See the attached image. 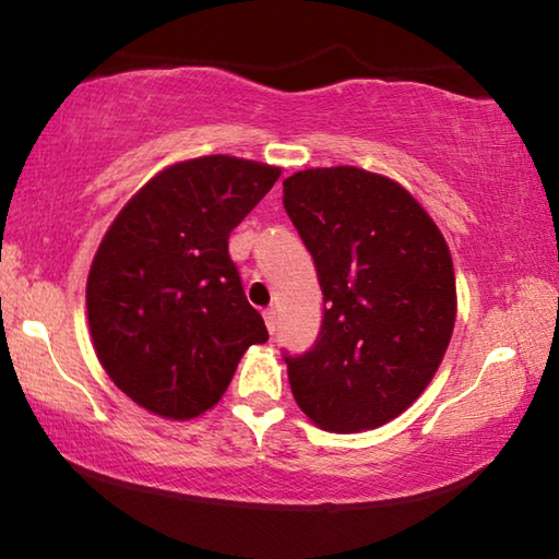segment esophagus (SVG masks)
<instances>
[{
	"label": "esophagus",
	"instance_id": "1",
	"mask_svg": "<svg viewBox=\"0 0 559 559\" xmlns=\"http://www.w3.org/2000/svg\"><path fill=\"white\" fill-rule=\"evenodd\" d=\"M263 320H266V328H269V333L273 335L276 333V328H278V313L273 308H269V310H263Z\"/></svg>",
	"mask_w": 559,
	"mask_h": 559
}]
</instances>
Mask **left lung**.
<instances>
[{"label": "left lung", "mask_w": 559, "mask_h": 559, "mask_svg": "<svg viewBox=\"0 0 559 559\" xmlns=\"http://www.w3.org/2000/svg\"><path fill=\"white\" fill-rule=\"evenodd\" d=\"M283 206L316 261L323 325L286 357L290 392L335 433L377 429L419 400L456 323L447 239L394 179L340 165L283 179Z\"/></svg>", "instance_id": "obj_1"}]
</instances>
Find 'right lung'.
Returning <instances> with one entry per match:
<instances>
[{
    "mask_svg": "<svg viewBox=\"0 0 559 559\" xmlns=\"http://www.w3.org/2000/svg\"><path fill=\"white\" fill-rule=\"evenodd\" d=\"M278 177L281 167L231 155L185 159L138 189L103 236L86 286L93 347L143 409L179 421L204 414L246 349L269 340L229 234Z\"/></svg>",
    "mask_w": 559,
    "mask_h": 559,
    "instance_id": "1",
    "label": "right lung"
}]
</instances>
